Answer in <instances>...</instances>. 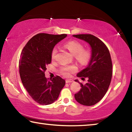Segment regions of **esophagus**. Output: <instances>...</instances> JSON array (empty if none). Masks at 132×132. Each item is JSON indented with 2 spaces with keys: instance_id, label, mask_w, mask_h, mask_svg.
I'll use <instances>...</instances> for the list:
<instances>
[{
  "instance_id": "34e87169",
  "label": "esophagus",
  "mask_w": 132,
  "mask_h": 132,
  "mask_svg": "<svg viewBox=\"0 0 132 132\" xmlns=\"http://www.w3.org/2000/svg\"><path fill=\"white\" fill-rule=\"evenodd\" d=\"M73 82V80L71 79H66V83H69V82Z\"/></svg>"
}]
</instances>
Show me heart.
I'll return each instance as SVG.
<instances>
[{"label":"heart","mask_w":132,"mask_h":132,"mask_svg":"<svg viewBox=\"0 0 132 132\" xmlns=\"http://www.w3.org/2000/svg\"><path fill=\"white\" fill-rule=\"evenodd\" d=\"M64 47L68 49L69 52L73 56H75L76 59L82 65H86L88 63L91 57L90 52L87 50H83V45L77 41H70L64 45ZM57 49L53 48L51 54L52 59H55L57 53ZM77 68L75 66H65L62 68L61 71L64 76H68L70 73L76 71Z\"/></svg>","instance_id":"1"}]
</instances>
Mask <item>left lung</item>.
Listing matches in <instances>:
<instances>
[{
  "instance_id": "8db88e82",
  "label": "left lung",
  "mask_w": 132,
  "mask_h": 132,
  "mask_svg": "<svg viewBox=\"0 0 132 132\" xmlns=\"http://www.w3.org/2000/svg\"><path fill=\"white\" fill-rule=\"evenodd\" d=\"M90 45L91 55L88 65L77 73L78 77L88 78V82L80 83L81 89L75 94V98L80 104L94 105L105 94L110 85L112 76V63L110 53L106 46L99 38L91 34L73 35ZM75 81L79 82V80Z\"/></svg>"
}]
</instances>
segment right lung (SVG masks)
Wrapping results in <instances>:
<instances>
[{
  "label": "right lung",
  "instance_id": "obj_1",
  "mask_svg": "<svg viewBox=\"0 0 132 132\" xmlns=\"http://www.w3.org/2000/svg\"><path fill=\"white\" fill-rule=\"evenodd\" d=\"M66 37V34L39 33L29 40L21 52L19 61L21 81L31 98L41 105L54 102L65 85V80L59 76L48 81L45 71L51 62L54 46Z\"/></svg>",
  "mask_w": 132,
  "mask_h": 132
}]
</instances>
